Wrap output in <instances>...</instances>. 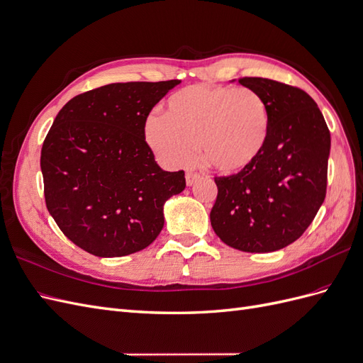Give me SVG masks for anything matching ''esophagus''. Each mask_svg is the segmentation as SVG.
Returning a JSON list of instances; mask_svg holds the SVG:
<instances>
[{"label": "esophagus", "mask_w": 363, "mask_h": 363, "mask_svg": "<svg viewBox=\"0 0 363 363\" xmlns=\"http://www.w3.org/2000/svg\"><path fill=\"white\" fill-rule=\"evenodd\" d=\"M199 180H200L199 172H194V171L186 172V183H188V186H192L195 182H199Z\"/></svg>", "instance_id": "obj_1"}]
</instances>
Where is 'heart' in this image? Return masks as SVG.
Masks as SVG:
<instances>
[{
	"label": "heart",
	"mask_w": 363,
	"mask_h": 363,
	"mask_svg": "<svg viewBox=\"0 0 363 363\" xmlns=\"http://www.w3.org/2000/svg\"><path fill=\"white\" fill-rule=\"evenodd\" d=\"M271 116L250 87L192 84L169 96L163 116L145 123V140L160 160L180 167L200 148L206 164L221 174L250 169L267 148Z\"/></svg>",
	"instance_id": "obj_1"
}]
</instances>
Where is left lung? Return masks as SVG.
<instances>
[{"mask_svg":"<svg viewBox=\"0 0 363 363\" xmlns=\"http://www.w3.org/2000/svg\"><path fill=\"white\" fill-rule=\"evenodd\" d=\"M238 82L265 100L269 139L250 169L215 175L211 223L228 247L277 251L306 232L324 203L330 131L313 98L300 87L262 77Z\"/></svg>","mask_w":363,"mask_h":363,"instance_id":"1","label":"left lung"}]
</instances>
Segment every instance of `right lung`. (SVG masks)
Listing matches in <instances>:
<instances>
[{"label": "right lung", "instance_id": "add662e5", "mask_svg": "<svg viewBox=\"0 0 363 363\" xmlns=\"http://www.w3.org/2000/svg\"><path fill=\"white\" fill-rule=\"evenodd\" d=\"M179 80L112 83L74 96L43 140L40 169L50 215L71 242L98 257L147 248L163 203L186 188L145 140L147 118Z\"/></svg>", "mask_w": 363, "mask_h": 363}]
</instances>
